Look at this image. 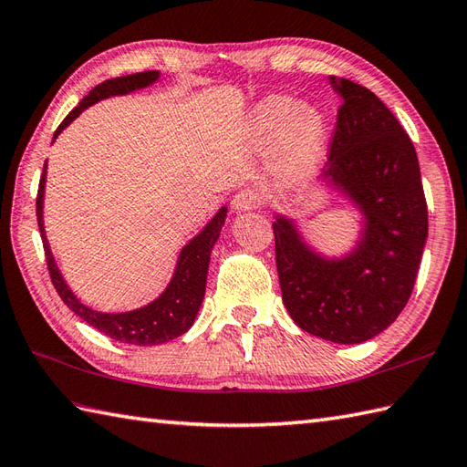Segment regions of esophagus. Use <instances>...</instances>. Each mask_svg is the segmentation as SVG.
<instances>
[{
	"label": "esophagus",
	"mask_w": 467,
	"mask_h": 467,
	"mask_svg": "<svg viewBox=\"0 0 467 467\" xmlns=\"http://www.w3.org/2000/svg\"><path fill=\"white\" fill-rule=\"evenodd\" d=\"M260 202H262V198L257 192L242 190L234 195L232 207H234V212H252L257 205H260Z\"/></svg>",
	"instance_id": "obj_1"
}]
</instances>
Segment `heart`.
Listing matches in <instances>:
<instances>
[{
	"label": "heart",
	"mask_w": 467,
	"mask_h": 467,
	"mask_svg": "<svg viewBox=\"0 0 467 467\" xmlns=\"http://www.w3.org/2000/svg\"><path fill=\"white\" fill-rule=\"evenodd\" d=\"M247 133L257 150L275 148L279 178L296 183L312 173L324 158L329 126L316 106L272 93L252 108Z\"/></svg>",
	"instance_id": "1"
}]
</instances>
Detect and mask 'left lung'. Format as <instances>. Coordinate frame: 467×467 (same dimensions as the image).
<instances>
[{"instance_id":"left-lung-1","label":"left lung","mask_w":467,"mask_h":467,"mask_svg":"<svg viewBox=\"0 0 467 467\" xmlns=\"http://www.w3.org/2000/svg\"><path fill=\"white\" fill-rule=\"evenodd\" d=\"M341 96L321 178L364 213L356 250L339 260L316 254L294 222H274L282 299L304 331L361 344L396 321L416 284L428 237L416 148L376 93L329 78Z\"/></svg>"}]
</instances>
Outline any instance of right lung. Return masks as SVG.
<instances>
[{"mask_svg":"<svg viewBox=\"0 0 467 467\" xmlns=\"http://www.w3.org/2000/svg\"><path fill=\"white\" fill-rule=\"evenodd\" d=\"M158 78H160V71H140V74L106 79L103 84L93 88L88 96L79 101L78 108H74L67 113V118L61 121L59 128L56 130L54 140L79 116L81 111L93 106L96 101L148 88L153 84V81H158ZM46 168L47 165H44V175H41L39 180L36 213H37L41 242H44V252H46L51 284H54L61 302H64L76 316L88 321L91 327L99 329L101 334H106L111 339L121 341V344L158 346V344H163V341H170L173 337H180L182 334H185V331L193 326L195 316H198L200 306L203 302L210 254H212V247L217 242V237H220L222 225L225 223L227 207H222V210L213 215V220L203 227V232H200L188 245L183 247L171 282L158 299H153V302L148 304L146 307L133 309V312L101 314V312H93L91 307L81 304L79 299L71 294V289L67 287L64 277L59 274L54 255H51L46 230H44Z\"/></svg>","mask_w":467,"mask_h":467,"instance_id":"1","label":"right lung"}]
</instances>
